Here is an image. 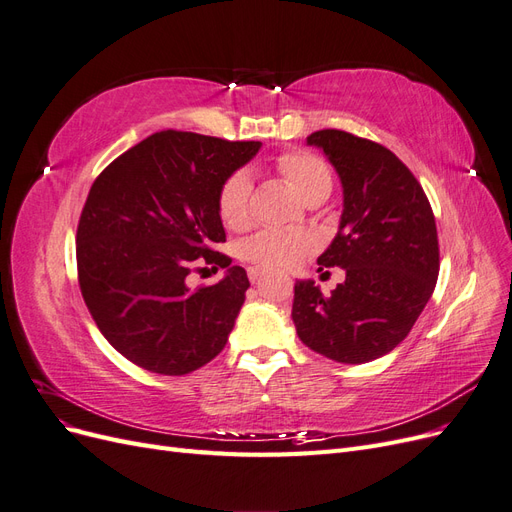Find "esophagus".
I'll return each instance as SVG.
<instances>
[{"instance_id":"obj_1","label":"esophagus","mask_w":512,"mask_h":512,"mask_svg":"<svg viewBox=\"0 0 512 512\" xmlns=\"http://www.w3.org/2000/svg\"><path fill=\"white\" fill-rule=\"evenodd\" d=\"M247 275H250V282L252 284H258L262 280V275H265V271L258 269V267H252L250 271H247Z\"/></svg>"}]
</instances>
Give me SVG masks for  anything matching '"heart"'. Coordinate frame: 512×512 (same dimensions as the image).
Returning <instances> with one entry per match:
<instances>
[{
    "label": "heart",
    "instance_id": "heart-1",
    "mask_svg": "<svg viewBox=\"0 0 512 512\" xmlns=\"http://www.w3.org/2000/svg\"><path fill=\"white\" fill-rule=\"evenodd\" d=\"M277 168L288 179L305 203H312L318 198H327L333 188L331 170L322 158L309 151H288L277 158ZM250 194L252 181L243 170L232 173L220 190L218 196V213L220 220L232 228L241 230L250 222ZM309 250L312 239L303 232L294 230H260L252 239L243 243L245 260L254 262L262 269H284L299 262Z\"/></svg>",
    "mask_w": 512,
    "mask_h": 512
}]
</instances>
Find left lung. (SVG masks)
Returning a JSON list of instances; mask_svg holds the SVG:
<instances>
[{"instance_id": "obj_1", "label": "left lung", "mask_w": 512, "mask_h": 512, "mask_svg": "<svg viewBox=\"0 0 512 512\" xmlns=\"http://www.w3.org/2000/svg\"><path fill=\"white\" fill-rule=\"evenodd\" d=\"M307 145L320 147L342 179V220L318 265L342 267L346 280L329 297L312 280L294 284L292 320L314 352L369 363L404 342L436 288V218L410 168L380 143L318 130Z\"/></svg>"}]
</instances>
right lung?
<instances>
[{"instance_id": "add662e5", "label": "right lung", "mask_w": 512, "mask_h": 512, "mask_svg": "<svg viewBox=\"0 0 512 512\" xmlns=\"http://www.w3.org/2000/svg\"><path fill=\"white\" fill-rule=\"evenodd\" d=\"M260 145L164 130L91 185L76 230L79 286L106 342L134 365L183 376L224 350L250 280L215 252L226 241L218 196ZM203 261L227 275L192 291L184 277Z\"/></svg>"}]
</instances>
